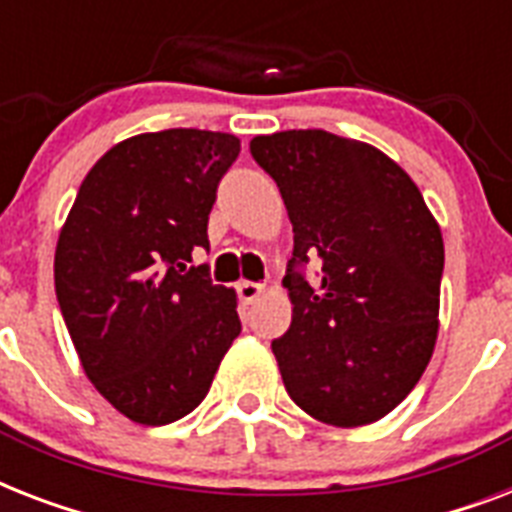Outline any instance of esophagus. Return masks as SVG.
Returning a JSON list of instances; mask_svg holds the SVG:
<instances>
[{
  "label": "esophagus",
  "instance_id": "obj_1",
  "mask_svg": "<svg viewBox=\"0 0 512 512\" xmlns=\"http://www.w3.org/2000/svg\"><path fill=\"white\" fill-rule=\"evenodd\" d=\"M236 292H239L241 303L252 305L257 297L263 295V284H257V281H241L239 287H236Z\"/></svg>",
  "mask_w": 512,
  "mask_h": 512
}]
</instances>
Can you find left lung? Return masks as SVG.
<instances>
[{
    "label": "left lung",
    "mask_w": 512,
    "mask_h": 512,
    "mask_svg": "<svg viewBox=\"0 0 512 512\" xmlns=\"http://www.w3.org/2000/svg\"><path fill=\"white\" fill-rule=\"evenodd\" d=\"M249 154L279 185L295 231L292 324L271 342L284 388L327 425L380 420L433 356L441 228L412 177L366 143L287 130L255 138Z\"/></svg>",
    "instance_id": "8db88e82"
}]
</instances>
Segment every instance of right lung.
Instances as JSON below:
<instances>
[{
  "label": "right lung",
  "instance_id": "right-lung-1",
  "mask_svg": "<svg viewBox=\"0 0 512 512\" xmlns=\"http://www.w3.org/2000/svg\"><path fill=\"white\" fill-rule=\"evenodd\" d=\"M239 138L164 130L114 146L79 185L55 249V295L84 372L140 425L204 401L239 337L233 289L212 284L207 223Z\"/></svg>",
  "mask_w": 512,
  "mask_h": 512
}]
</instances>
